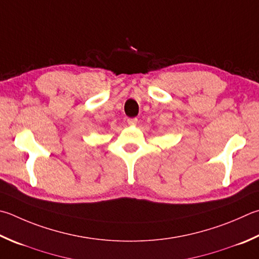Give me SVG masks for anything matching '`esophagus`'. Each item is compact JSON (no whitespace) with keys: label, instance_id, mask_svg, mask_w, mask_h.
<instances>
[{"label":"esophagus","instance_id":"obj_1","mask_svg":"<svg viewBox=\"0 0 259 259\" xmlns=\"http://www.w3.org/2000/svg\"><path fill=\"white\" fill-rule=\"evenodd\" d=\"M126 122H128L129 125H136V124H137V122H138V119H137V117H131V119H128V121H126Z\"/></svg>","mask_w":259,"mask_h":259}]
</instances>
